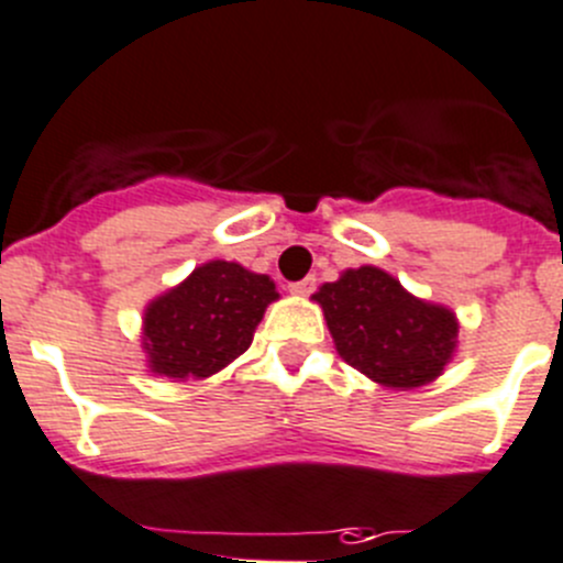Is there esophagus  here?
Listing matches in <instances>:
<instances>
[{"label":"esophagus","mask_w":563,"mask_h":563,"mask_svg":"<svg viewBox=\"0 0 563 563\" xmlns=\"http://www.w3.org/2000/svg\"><path fill=\"white\" fill-rule=\"evenodd\" d=\"M314 285H318V278L307 276V278H301V282H292L290 292L292 296H309V292L314 290Z\"/></svg>","instance_id":"34e87169"}]
</instances>
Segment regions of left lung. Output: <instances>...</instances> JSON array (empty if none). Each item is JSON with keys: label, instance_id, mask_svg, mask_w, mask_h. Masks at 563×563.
<instances>
[{"label": "left lung", "instance_id": "obj_1", "mask_svg": "<svg viewBox=\"0 0 563 563\" xmlns=\"http://www.w3.org/2000/svg\"><path fill=\"white\" fill-rule=\"evenodd\" d=\"M312 301L323 309L336 353L387 389L437 382L459 347V318L445 303L417 298L376 265L347 267Z\"/></svg>", "mask_w": 563, "mask_h": 563}]
</instances>
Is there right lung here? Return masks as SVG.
<instances>
[{
  "mask_svg": "<svg viewBox=\"0 0 563 563\" xmlns=\"http://www.w3.org/2000/svg\"><path fill=\"white\" fill-rule=\"evenodd\" d=\"M278 301L273 278L238 262L210 260L143 309L141 347L152 376L205 382L249 351L267 303Z\"/></svg>",
  "mask_w": 563,
  "mask_h": 563,
  "instance_id": "1",
  "label": "right lung"
}]
</instances>
